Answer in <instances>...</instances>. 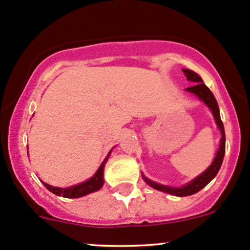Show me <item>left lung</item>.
<instances>
[{"instance_id": "8db88e82", "label": "left lung", "mask_w": 250, "mask_h": 250, "mask_svg": "<svg viewBox=\"0 0 250 250\" xmlns=\"http://www.w3.org/2000/svg\"><path fill=\"white\" fill-rule=\"evenodd\" d=\"M184 75L186 76L188 81H190L191 83H193V86H190L186 89V91L191 92V94L196 95L199 100L202 101L208 108L210 109V111L212 112V116L215 119L216 125H217L218 130L221 131V140H219V147L216 152L215 159L212 160L211 165L205 169L203 173L197 175L194 179H192L191 182H188L185 185L180 186V188H174V186H168V185H163V184H159L153 180L148 179L145 174H142V179L146 182L150 188H155V190L165 192V193L173 194L177 197H186L191 196V194L197 193L198 191H201L203 188L209 184L213 178L216 177V174L218 173L219 168H221L222 163H223L224 153H226V133H224V125L223 122L221 120V115H219V109L217 101H216L215 96L212 95V92L210 91L209 87L204 84L203 79L198 73L193 72V71L188 70V68H183Z\"/></svg>"}]
</instances>
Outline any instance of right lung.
Returning <instances> with one entry per match:
<instances>
[{
    "instance_id": "right-lung-1",
    "label": "right lung",
    "mask_w": 250,
    "mask_h": 250,
    "mask_svg": "<svg viewBox=\"0 0 250 250\" xmlns=\"http://www.w3.org/2000/svg\"><path fill=\"white\" fill-rule=\"evenodd\" d=\"M112 152V148L109 150L108 155L105 156V159L103 160V163L101 164V166L98 167V169L96 171V173L92 175L91 178H89L85 182L77 184V185L70 186V188H56V186L49 185L47 183L42 184L45 185V188H47L48 191H51L52 193L57 194V196H62L64 198H79V197L86 196V194L92 193V192H96L100 190L101 188L103 186L104 184V179H103V174H104V166H105L106 161H108L109 156H110Z\"/></svg>"
}]
</instances>
